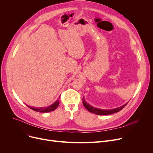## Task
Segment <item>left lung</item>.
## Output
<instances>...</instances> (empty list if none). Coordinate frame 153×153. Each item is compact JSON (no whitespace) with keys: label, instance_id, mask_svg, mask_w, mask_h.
Returning a JSON list of instances; mask_svg holds the SVG:
<instances>
[{"label":"left lung","instance_id":"obj_1","mask_svg":"<svg viewBox=\"0 0 153 153\" xmlns=\"http://www.w3.org/2000/svg\"><path fill=\"white\" fill-rule=\"evenodd\" d=\"M82 103H83L84 106L85 107V108L88 111H89L90 112H92V113H93V114L99 115H110V114H113L117 113V112L120 111V110H122L126 105V104H127V103H126V104H125V105H122V107H118V108H114V109L103 110V109H100V108L94 107L91 106V105H89V103L86 102V101L85 100L84 97L82 98Z\"/></svg>","mask_w":153,"mask_h":153}]
</instances>
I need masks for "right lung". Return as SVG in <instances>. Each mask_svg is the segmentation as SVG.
<instances>
[{
    "instance_id": "1",
    "label": "right lung",
    "mask_w": 153,
    "mask_h": 153,
    "mask_svg": "<svg viewBox=\"0 0 153 153\" xmlns=\"http://www.w3.org/2000/svg\"><path fill=\"white\" fill-rule=\"evenodd\" d=\"M59 99L56 100L55 102H54L52 105H50V106H48L46 107H41V108H37V107H31L29 106L28 105H27V106L28 107H29L30 108L32 109L34 111H36L37 112H41V113H45V112H50L51 111L54 110L56 108H57L59 105Z\"/></svg>"
}]
</instances>
